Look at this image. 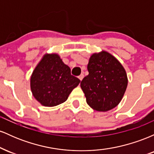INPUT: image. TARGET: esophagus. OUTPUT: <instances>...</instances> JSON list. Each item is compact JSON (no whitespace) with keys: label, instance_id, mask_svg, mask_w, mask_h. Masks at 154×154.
Here are the masks:
<instances>
[{"label":"esophagus","instance_id":"esophagus-1","mask_svg":"<svg viewBox=\"0 0 154 154\" xmlns=\"http://www.w3.org/2000/svg\"><path fill=\"white\" fill-rule=\"evenodd\" d=\"M78 77H79V79H80V80H82V79H83V77H84V75H83V74H81V75H79Z\"/></svg>","mask_w":154,"mask_h":154}]
</instances>
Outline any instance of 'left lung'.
I'll use <instances>...</instances> for the list:
<instances>
[{
	"label": "left lung",
	"instance_id": "1",
	"mask_svg": "<svg viewBox=\"0 0 154 154\" xmlns=\"http://www.w3.org/2000/svg\"><path fill=\"white\" fill-rule=\"evenodd\" d=\"M88 70L89 74L80 83L87 103L98 111L116 107L128 86V77L122 65L112 55L102 51L92 55Z\"/></svg>",
	"mask_w": 154,
	"mask_h": 154
}]
</instances>
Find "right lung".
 Returning a JSON list of instances; mask_svg holds the SVG:
<instances>
[{
	"instance_id": "obj_1",
	"label": "right lung",
	"mask_w": 154,
	"mask_h": 154,
	"mask_svg": "<svg viewBox=\"0 0 154 154\" xmlns=\"http://www.w3.org/2000/svg\"><path fill=\"white\" fill-rule=\"evenodd\" d=\"M79 82L57 54L45 55L30 79L32 93L45 106H55L66 101Z\"/></svg>"
}]
</instances>
